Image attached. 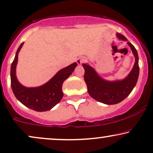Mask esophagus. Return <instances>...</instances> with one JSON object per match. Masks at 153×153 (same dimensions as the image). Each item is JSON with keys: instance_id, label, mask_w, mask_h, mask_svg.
<instances>
[{"instance_id": "esophagus-1", "label": "esophagus", "mask_w": 153, "mask_h": 153, "mask_svg": "<svg viewBox=\"0 0 153 153\" xmlns=\"http://www.w3.org/2000/svg\"><path fill=\"white\" fill-rule=\"evenodd\" d=\"M85 61H86L85 58H84V57H80V58H79V59H77L76 62H77V63H78V65H80V64H82V63H84Z\"/></svg>"}]
</instances>
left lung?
<instances>
[{"label": "left lung", "instance_id": "1", "mask_svg": "<svg viewBox=\"0 0 153 153\" xmlns=\"http://www.w3.org/2000/svg\"><path fill=\"white\" fill-rule=\"evenodd\" d=\"M120 39L127 41V39L121 34H117ZM136 58V62L132 71L124 80L115 82L106 81L97 74L92 67L82 64L85 69L84 80L90 95L97 101L106 104H115L123 101L129 95L136 85L139 75L138 56L136 48L130 42L127 43Z\"/></svg>", "mask_w": 153, "mask_h": 153}]
</instances>
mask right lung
Segmentation results:
<instances>
[{"label":"right lung","instance_id":"obj_1","mask_svg":"<svg viewBox=\"0 0 153 153\" xmlns=\"http://www.w3.org/2000/svg\"><path fill=\"white\" fill-rule=\"evenodd\" d=\"M23 43L17 49L11 65L10 78L13 92L17 99L30 109L36 111H48L56 105L63 98V83L73 72L77 63H73L61 69L44 85L34 88H25L17 81L15 75L18 53Z\"/></svg>","mask_w":153,"mask_h":153}]
</instances>
